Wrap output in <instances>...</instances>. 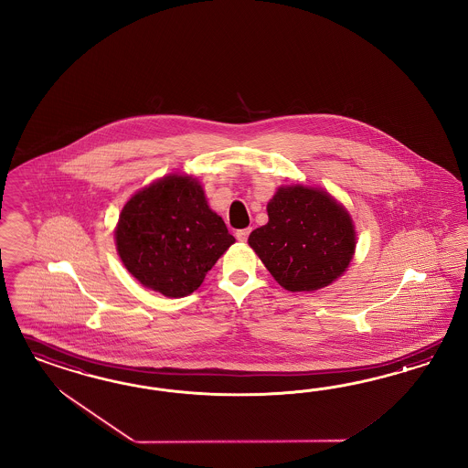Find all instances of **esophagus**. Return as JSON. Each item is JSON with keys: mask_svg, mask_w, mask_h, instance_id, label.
<instances>
[{"mask_svg": "<svg viewBox=\"0 0 468 468\" xmlns=\"http://www.w3.org/2000/svg\"><path fill=\"white\" fill-rule=\"evenodd\" d=\"M237 239L240 241H245L247 239H249V235H250V228H243V229H239L237 233Z\"/></svg>", "mask_w": 468, "mask_h": 468, "instance_id": "esophagus-1", "label": "esophagus"}]
</instances>
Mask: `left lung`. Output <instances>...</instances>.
<instances>
[{"label":"left lung","instance_id":"left-lung-1","mask_svg":"<svg viewBox=\"0 0 468 468\" xmlns=\"http://www.w3.org/2000/svg\"><path fill=\"white\" fill-rule=\"evenodd\" d=\"M268 225L254 229L249 243L286 290H319L348 268L355 250L354 225L326 192L282 186L268 204Z\"/></svg>","mask_w":468,"mask_h":468}]
</instances>
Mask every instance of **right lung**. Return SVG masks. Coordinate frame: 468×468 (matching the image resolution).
<instances>
[{
    "label": "right lung",
    "instance_id": "right-lung-1",
    "mask_svg": "<svg viewBox=\"0 0 468 468\" xmlns=\"http://www.w3.org/2000/svg\"><path fill=\"white\" fill-rule=\"evenodd\" d=\"M114 237L133 278L171 298L196 292L235 241L221 216L209 209L202 186L178 175L130 198Z\"/></svg>",
    "mask_w": 468,
    "mask_h": 468
}]
</instances>
